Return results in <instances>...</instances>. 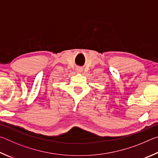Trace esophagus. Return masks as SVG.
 Segmentation results:
<instances>
[{
  "mask_svg": "<svg viewBox=\"0 0 158 158\" xmlns=\"http://www.w3.org/2000/svg\"><path fill=\"white\" fill-rule=\"evenodd\" d=\"M82 71V69L81 68H76V72L77 73H81Z\"/></svg>",
  "mask_w": 158,
  "mask_h": 158,
  "instance_id": "esophagus-1",
  "label": "esophagus"
}]
</instances>
